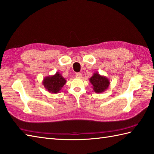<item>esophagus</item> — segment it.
Returning <instances> with one entry per match:
<instances>
[{
    "label": "esophagus",
    "instance_id": "34e87169",
    "mask_svg": "<svg viewBox=\"0 0 154 154\" xmlns=\"http://www.w3.org/2000/svg\"><path fill=\"white\" fill-rule=\"evenodd\" d=\"M75 77H76L77 78H81V77H82V74L80 73H77L75 74Z\"/></svg>",
    "mask_w": 154,
    "mask_h": 154
}]
</instances>
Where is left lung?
<instances>
[{
    "label": "left lung",
    "instance_id": "left-lung-1",
    "mask_svg": "<svg viewBox=\"0 0 154 154\" xmlns=\"http://www.w3.org/2000/svg\"><path fill=\"white\" fill-rule=\"evenodd\" d=\"M89 81L92 85L93 90L97 93L106 91L110 85L109 79L103 75H101L97 72L93 73V76L89 78Z\"/></svg>",
    "mask_w": 154,
    "mask_h": 154
}]
</instances>
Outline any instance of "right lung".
Returning <instances> with one entry per match:
<instances>
[{
  "mask_svg": "<svg viewBox=\"0 0 154 154\" xmlns=\"http://www.w3.org/2000/svg\"><path fill=\"white\" fill-rule=\"evenodd\" d=\"M66 81L62 75L57 72L55 75L45 77L43 80V85L49 92L58 93L65 85Z\"/></svg>",
  "mask_w": 154,
  "mask_h": 154,
  "instance_id": "obj_1",
  "label": "right lung"
}]
</instances>
